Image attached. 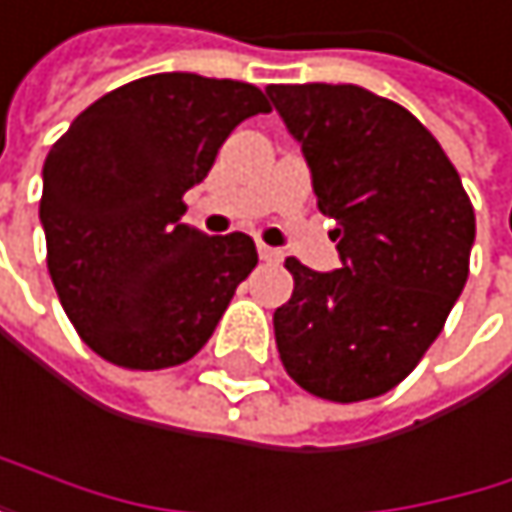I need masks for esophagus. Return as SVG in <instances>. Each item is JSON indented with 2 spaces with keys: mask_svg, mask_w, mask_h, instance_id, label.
Instances as JSON below:
<instances>
[{
  "mask_svg": "<svg viewBox=\"0 0 512 512\" xmlns=\"http://www.w3.org/2000/svg\"><path fill=\"white\" fill-rule=\"evenodd\" d=\"M259 259H262V262H268V265H277V262H283V253H280L277 247L259 244Z\"/></svg>",
  "mask_w": 512,
  "mask_h": 512,
  "instance_id": "obj_1",
  "label": "esophagus"
}]
</instances>
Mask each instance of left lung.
Wrapping results in <instances>:
<instances>
[{"label":"left lung","mask_w":512,"mask_h":512,"mask_svg":"<svg viewBox=\"0 0 512 512\" xmlns=\"http://www.w3.org/2000/svg\"><path fill=\"white\" fill-rule=\"evenodd\" d=\"M265 93L301 141L344 262L319 274L286 259L295 289L274 310L280 362L316 398H377L419 365L462 295L474 205L437 138L398 102L356 84Z\"/></svg>","instance_id":"1"}]
</instances>
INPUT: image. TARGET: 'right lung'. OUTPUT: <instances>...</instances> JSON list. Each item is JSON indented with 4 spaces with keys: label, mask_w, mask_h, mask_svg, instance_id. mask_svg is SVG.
I'll use <instances>...</instances> for the list:
<instances>
[{
    "label": "right lung",
    "mask_w": 512,
    "mask_h": 512,
    "mask_svg": "<svg viewBox=\"0 0 512 512\" xmlns=\"http://www.w3.org/2000/svg\"><path fill=\"white\" fill-rule=\"evenodd\" d=\"M244 81L165 72L96 99L44 159L47 271L81 341L129 371L189 362L256 268L244 232L180 223L232 129L268 114Z\"/></svg>",
    "instance_id": "add662e5"
}]
</instances>
